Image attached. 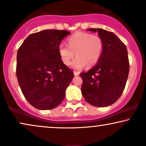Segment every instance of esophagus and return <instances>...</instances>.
Returning <instances> with one entry per match:
<instances>
[{
  "instance_id": "esophagus-1",
  "label": "esophagus",
  "mask_w": 146,
  "mask_h": 146,
  "mask_svg": "<svg viewBox=\"0 0 146 146\" xmlns=\"http://www.w3.org/2000/svg\"><path fill=\"white\" fill-rule=\"evenodd\" d=\"M74 76H78L79 75V73L78 72H77V71H74Z\"/></svg>"
}]
</instances>
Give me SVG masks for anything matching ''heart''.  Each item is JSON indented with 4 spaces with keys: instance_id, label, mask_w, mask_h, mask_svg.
I'll return each instance as SVG.
<instances>
[{
    "instance_id": "b5f03b06",
    "label": "heart",
    "mask_w": 146,
    "mask_h": 146,
    "mask_svg": "<svg viewBox=\"0 0 146 146\" xmlns=\"http://www.w3.org/2000/svg\"><path fill=\"white\" fill-rule=\"evenodd\" d=\"M68 45L64 43L59 44V55L63 63L69 66L76 53L77 57L72 66L76 70L81 69L85 65L91 67L96 64L103 50L102 39L87 32H76L68 38Z\"/></svg>"
}]
</instances>
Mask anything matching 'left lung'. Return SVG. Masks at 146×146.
<instances>
[{
  "mask_svg": "<svg viewBox=\"0 0 146 146\" xmlns=\"http://www.w3.org/2000/svg\"><path fill=\"white\" fill-rule=\"evenodd\" d=\"M103 51L98 64L87 72H81V91L86 102L96 107H106L116 102L123 94L129 72L127 46L113 32L99 28Z\"/></svg>",
  "mask_w": 146,
  "mask_h": 146,
  "instance_id": "8db88e82",
  "label": "left lung"
}]
</instances>
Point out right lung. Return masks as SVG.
I'll list each match as a JSON object with an SVG mask.
<instances>
[{
  "instance_id": "add662e5",
  "label": "right lung",
  "mask_w": 146,
  "mask_h": 146,
  "mask_svg": "<svg viewBox=\"0 0 146 146\" xmlns=\"http://www.w3.org/2000/svg\"><path fill=\"white\" fill-rule=\"evenodd\" d=\"M66 30H44L32 34L18 48L16 75L23 95L38 110H51L62 102L74 78L61 59L58 48Z\"/></svg>"
}]
</instances>
